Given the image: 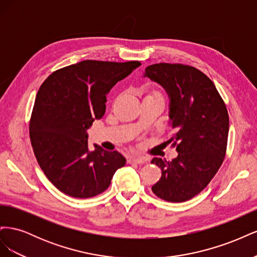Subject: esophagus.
<instances>
[{
	"label": "esophagus",
	"instance_id": "1",
	"mask_svg": "<svg viewBox=\"0 0 257 257\" xmlns=\"http://www.w3.org/2000/svg\"><path fill=\"white\" fill-rule=\"evenodd\" d=\"M148 161V159L144 158V157H130L127 160V163L130 164H143V163H146Z\"/></svg>",
	"mask_w": 257,
	"mask_h": 257
}]
</instances>
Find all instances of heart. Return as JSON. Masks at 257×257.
Returning <instances> with one entry per match:
<instances>
[{"instance_id": "1", "label": "heart", "mask_w": 257, "mask_h": 257, "mask_svg": "<svg viewBox=\"0 0 257 257\" xmlns=\"http://www.w3.org/2000/svg\"><path fill=\"white\" fill-rule=\"evenodd\" d=\"M146 97H151V98H155V99H160V100H163V102H164V96H163L162 92L159 91V90L151 91Z\"/></svg>"}]
</instances>
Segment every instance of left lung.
<instances>
[{"label": "left lung", "mask_w": 257, "mask_h": 257, "mask_svg": "<svg viewBox=\"0 0 257 257\" xmlns=\"http://www.w3.org/2000/svg\"><path fill=\"white\" fill-rule=\"evenodd\" d=\"M145 76L160 83L170 98L175 133L167 144L178 152L172 162L151 161L162 170L152 192L170 203H182L203 191L222 165L229 130L227 108L211 79L193 66L152 64Z\"/></svg>", "instance_id": "1"}]
</instances>
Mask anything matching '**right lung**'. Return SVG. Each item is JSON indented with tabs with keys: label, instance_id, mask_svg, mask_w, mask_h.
Instances as JSON below:
<instances>
[{
	"label": "right lung",
	"instance_id": "add662e5",
	"mask_svg": "<svg viewBox=\"0 0 257 257\" xmlns=\"http://www.w3.org/2000/svg\"><path fill=\"white\" fill-rule=\"evenodd\" d=\"M142 63L85 60L53 72L37 92L30 138L38 165L62 193L90 198L110 185L125 165L118 151L95 145L88 149L87 131L106 110V94Z\"/></svg>",
	"mask_w": 257,
	"mask_h": 257
}]
</instances>
